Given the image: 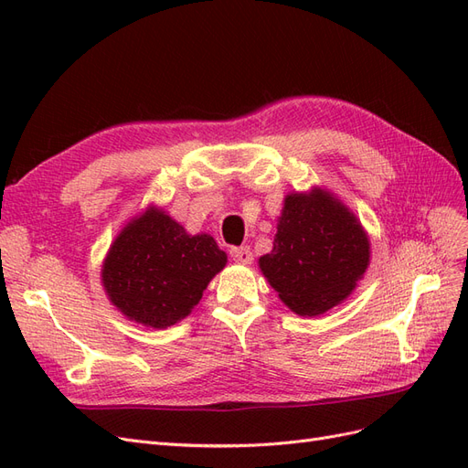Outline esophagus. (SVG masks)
I'll use <instances>...</instances> for the list:
<instances>
[{
  "label": "esophagus",
  "mask_w": 468,
  "mask_h": 468,
  "mask_svg": "<svg viewBox=\"0 0 468 468\" xmlns=\"http://www.w3.org/2000/svg\"><path fill=\"white\" fill-rule=\"evenodd\" d=\"M230 258L234 260V261H238V263H244V265H248V263H251V251H250V248L248 246H239V248H232L230 250Z\"/></svg>",
  "instance_id": "esophagus-1"
}]
</instances>
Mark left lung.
I'll use <instances>...</instances> for the list:
<instances>
[{"mask_svg": "<svg viewBox=\"0 0 468 468\" xmlns=\"http://www.w3.org/2000/svg\"><path fill=\"white\" fill-rule=\"evenodd\" d=\"M369 253V239L353 212L314 189L287 197L273 250L260 258V267L292 313L316 316L356 289Z\"/></svg>", "mask_w": 468, "mask_h": 468, "instance_id": "1", "label": "left lung"}]
</instances>
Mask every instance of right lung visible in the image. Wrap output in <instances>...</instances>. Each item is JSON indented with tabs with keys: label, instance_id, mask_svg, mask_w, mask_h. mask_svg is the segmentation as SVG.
Segmentation results:
<instances>
[{
	"label": "right lung",
	"instance_id": "add662e5",
	"mask_svg": "<svg viewBox=\"0 0 468 468\" xmlns=\"http://www.w3.org/2000/svg\"><path fill=\"white\" fill-rule=\"evenodd\" d=\"M224 265L226 253L212 236H189L162 210L150 208L112 242L103 285L124 316L162 330L199 304Z\"/></svg>",
	"mask_w": 468,
	"mask_h": 468
}]
</instances>
